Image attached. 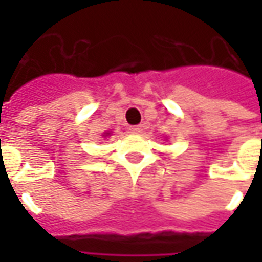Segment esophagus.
<instances>
[{
  "mask_svg": "<svg viewBox=\"0 0 262 262\" xmlns=\"http://www.w3.org/2000/svg\"><path fill=\"white\" fill-rule=\"evenodd\" d=\"M129 130H130V133H135V135H139V133H142L143 132V127L140 125L137 126H130L129 127Z\"/></svg>",
  "mask_w": 262,
  "mask_h": 262,
  "instance_id": "esophagus-1",
  "label": "esophagus"
}]
</instances>
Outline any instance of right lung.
<instances>
[{
    "label": "right lung",
    "instance_id": "right-lung-1",
    "mask_svg": "<svg viewBox=\"0 0 262 262\" xmlns=\"http://www.w3.org/2000/svg\"><path fill=\"white\" fill-rule=\"evenodd\" d=\"M105 135H106V136H108V133H105Z\"/></svg>",
    "mask_w": 262,
    "mask_h": 262
}]
</instances>
